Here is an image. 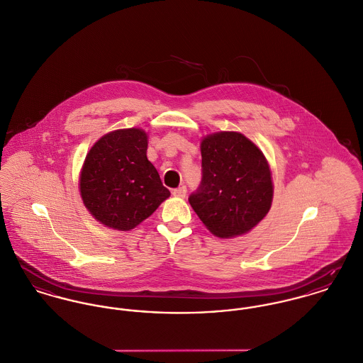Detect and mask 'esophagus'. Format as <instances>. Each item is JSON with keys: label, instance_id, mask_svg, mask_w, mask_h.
<instances>
[{"label": "esophagus", "instance_id": "1", "mask_svg": "<svg viewBox=\"0 0 363 363\" xmlns=\"http://www.w3.org/2000/svg\"><path fill=\"white\" fill-rule=\"evenodd\" d=\"M172 194H173L174 197L184 198L186 197V194H187V189H186V186H180V187L174 189V190L172 191Z\"/></svg>", "mask_w": 363, "mask_h": 363}]
</instances>
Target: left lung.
Listing matches in <instances>:
<instances>
[{
	"mask_svg": "<svg viewBox=\"0 0 363 363\" xmlns=\"http://www.w3.org/2000/svg\"><path fill=\"white\" fill-rule=\"evenodd\" d=\"M202 177L189 197L202 223L220 238L257 226L270 209L273 184L261 150L240 133L220 132L201 143Z\"/></svg>",
	"mask_w": 363,
	"mask_h": 363,
	"instance_id": "obj_1",
	"label": "left lung"
}]
</instances>
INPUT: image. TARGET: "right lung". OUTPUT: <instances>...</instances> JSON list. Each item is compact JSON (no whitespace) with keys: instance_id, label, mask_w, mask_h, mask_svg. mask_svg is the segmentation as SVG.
Wrapping results in <instances>:
<instances>
[{"instance_id":"obj_1","label":"right lung","mask_w":363,"mask_h":363,"mask_svg":"<svg viewBox=\"0 0 363 363\" xmlns=\"http://www.w3.org/2000/svg\"><path fill=\"white\" fill-rule=\"evenodd\" d=\"M147 134L125 129L101 137L86 157L80 194L102 225L128 231L151 216L170 196L147 160Z\"/></svg>"}]
</instances>
